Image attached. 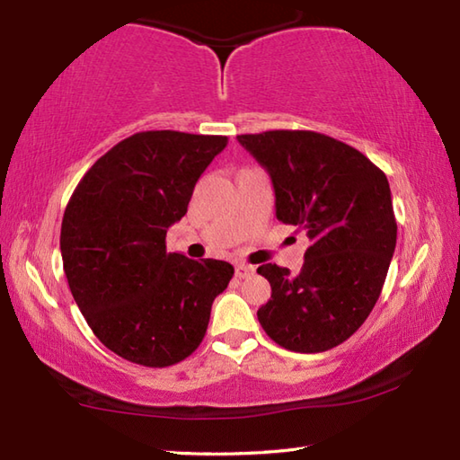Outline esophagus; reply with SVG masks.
<instances>
[{"label": "esophagus", "instance_id": "esophagus-1", "mask_svg": "<svg viewBox=\"0 0 460 460\" xmlns=\"http://www.w3.org/2000/svg\"><path fill=\"white\" fill-rule=\"evenodd\" d=\"M250 274H254V266L236 264V276H238V279H248Z\"/></svg>", "mask_w": 460, "mask_h": 460}]
</instances>
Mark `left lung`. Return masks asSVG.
I'll return each instance as SVG.
<instances>
[{"label":"left lung","mask_w":460,"mask_h":460,"mask_svg":"<svg viewBox=\"0 0 460 460\" xmlns=\"http://www.w3.org/2000/svg\"><path fill=\"white\" fill-rule=\"evenodd\" d=\"M238 142L272 180L276 218L312 242L298 274L258 266L272 288L260 324L286 350H331L358 331L383 290L396 246L388 180L352 146L308 129L242 134Z\"/></svg>","instance_id":"left-lung-1"}]
</instances>
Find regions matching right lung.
Returning <instances> with one entry per match:
<instances>
[{
	"instance_id": "right-lung-1",
	"label": "right lung",
	"mask_w": 460,
	"mask_h": 460,
	"mask_svg": "<svg viewBox=\"0 0 460 460\" xmlns=\"http://www.w3.org/2000/svg\"><path fill=\"white\" fill-rule=\"evenodd\" d=\"M226 144V136L137 132L103 154L69 198L59 236L66 279L85 323L118 357L162 368L200 346L234 268L166 252V232Z\"/></svg>"
}]
</instances>
